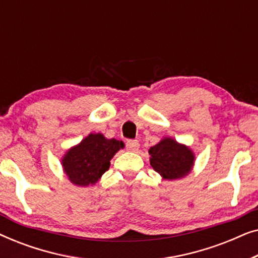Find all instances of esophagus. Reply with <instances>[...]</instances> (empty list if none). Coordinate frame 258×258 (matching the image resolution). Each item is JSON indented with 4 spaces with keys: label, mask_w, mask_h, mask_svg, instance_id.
<instances>
[{
    "label": "esophagus",
    "mask_w": 258,
    "mask_h": 258,
    "mask_svg": "<svg viewBox=\"0 0 258 258\" xmlns=\"http://www.w3.org/2000/svg\"><path fill=\"white\" fill-rule=\"evenodd\" d=\"M140 143L137 140H128L126 141V149L129 151H136L139 150Z\"/></svg>",
    "instance_id": "34e87169"
}]
</instances>
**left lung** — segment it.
I'll return each instance as SVG.
<instances>
[{
    "label": "left lung",
    "instance_id": "left-lung-1",
    "mask_svg": "<svg viewBox=\"0 0 258 258\" xmlns=\"http://www.w3.org/2000/svg\"><path fill=\"white\" fill-rule=\"evenodd\" d=\"M149 155L151 167L164 179H176L188 175L195 160L188 147L168 137L151 147Z\"/></svg>",
    "mask_w": 258,
    "mask_h": 258
}]
</instances>
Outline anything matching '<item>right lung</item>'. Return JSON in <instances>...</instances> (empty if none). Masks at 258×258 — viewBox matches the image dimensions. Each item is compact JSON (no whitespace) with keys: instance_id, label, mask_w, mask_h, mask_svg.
Instances as JSON below:
<instances>
[{"instance_id":"right-lung-1","label":"right lung","mask_w":258,"mask_h":258,"mask_svg":"<svg viewBox=\"0 0 258 258\" xmlns=\"http://www.w3.org/2000/svg\"><path fill=\"white\" fill-rule=\"evenodd\" d=\"M123 147L122 141L108 140L102 134H90L64 155L63 169L74 184H95L110 167L114 155Z\"/></svg>"}]
</instances>
